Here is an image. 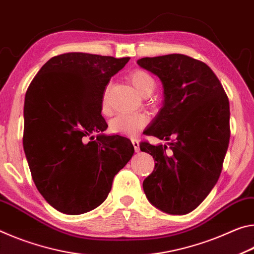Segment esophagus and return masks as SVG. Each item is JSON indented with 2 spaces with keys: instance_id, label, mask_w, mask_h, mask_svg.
Segmentation results:
<instances>
[{
  "instance_id": "obj_1",
  "label": "esophagus",
  "mask_w": 254,
  "mask_h": 254,
  "mask_svg": "<svg viewBox=\"0 0 254 254\" xmlns=\"http://www.w3.org/2000/svg\"><path fill=\"white\" fill-rule=\"evenodd\" d=\"M131 143L134 145V148H135V152H139V143L137 139H131Z\"/></svg>"
}]
</instances>
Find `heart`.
<instances>
[{
    "instance_id": "1",
    "label": "heart",
    "mask_w": 254,
    "mask_h": 254,
    "mask_svg": "<svg viewBox=\"0 0 254 254\" xmlns=\"http://www.w3.org/2000/svg\"><path fill=\"white\" fill-rule=\"evenodd\" d=\"M129 81L135 90L139 94H146L147 92H153L155 88V82L153 77L147 72L142 69H135L129 74ZM102 112H108V95L107 90L102 95L101 100ZM148 123V117L144 114H120L117 117L111 119L109 124L110 131L114 134L124 136H136L143 130V128Z\"/></svg>"
}]
</instances>
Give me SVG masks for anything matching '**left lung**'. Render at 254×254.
I'll list each match as a JSON object with an SVG mask.
<instances>
[{"mask_svg": "<svg viewBox=\"0 0 254 254\" xmlns=\"http://www.w3.org/2000/svg\"><path fill=\"white\" fill-rule=\"evenodd\" d=\"M140 67L160 78L163 106L146 134L168 143H140L156 162L145 179L148 201L171 215L188 214L200 205L221 176L230 142V102L208 65L182 54L145 57Z\"/></svg>", "mask_w": 254, "mask_h": 254, "instance_id": "1", "label": "left lung"}]
</instances>
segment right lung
<instances>
[{"instance_id": "add662e5", "label": "right lung", "mask_w": 254, "mask_h": 254, "mask_svg": "<svg viewBox=\"0 0 254 254\" xmlns=\"http://www.w3.org/2000/svg\"><path fill=\"white\" fill-rule=\"evenodd\" d=\"M128 61L62 54L40 68L27 90L24 153L37 189L61 213L80 215L101 205L134 154L126 137L103 134L108 125L101 116L106 85Z\"/></svg>"}]
</instances>
